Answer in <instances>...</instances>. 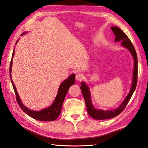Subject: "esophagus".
Returning a JSON list of instances; mask_svg holds the SVG:
<instances>
[{"instance_id":"1","label":"esophagus","mask_w":148,"mask_h":148,"mask_svg":"<svg viewBox=\"0 0 148 148\" xmlns=\"http://www.w3.org/2000/svg\"><path fill=\"white\" fill-rule=\"evenodd\" d=\"M83 78V75L82 73H79L76 75V79L78 80V81H80V80H82Z\"/></svg>"}]
</instances>
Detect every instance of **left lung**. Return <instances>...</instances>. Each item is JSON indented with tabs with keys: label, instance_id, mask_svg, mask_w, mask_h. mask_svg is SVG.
<instances>
[{
	"label": "left lung",
	"instance_id": "8db88e82",
	"mask_svg": "<svg viewBox=\"0 0 148 148\" xmlns=\"http://www.w3.org/2000/svg\"><path fill=\"white\" fill-rule=\"evenodd\" d=\"M111 29L112 30L115 36V42L120 41L122 42L121 45L128 49V51L130 52L132 55L133 57L134 60V69L133 73V82L130 91L127 96L125 98V100L122 102L121 105L118 107L117 109L115 110H97L93 107L91 100V94L89 91V87L84 82H82L80 86L81 91L84 97V99L86 103V106L87 107V111L89 115L92 118L96 120H105L114 118L116 116L119 115L125 109V107L127 106L128 103L130 99L132 96L135 91L136 84H137V79H138V58L136 52L132 42L128 38L127 34L123 31L120 29L117 26H112L111 27Z\"/></svg>",
	"mask_w": 148,
	"mask_h": 148
}]
</instances>
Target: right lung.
<instances>
[{"mask_svg":"<svg viewBox=\"0 0 148 148\" xmlns=\"http://www.w3.org/2000/svg\"><path fill=\"white\" fill-rule=\"evenodd\" d=\"M25 33H22L21 35H23ZM17 42L18 41H16L15 44H16ZM14 52H15V51L13 50L12 58H13V56H14ZM12 59L10 64V78H11V71H12ZM75 74H72L68 78L66 79L64 82H62L60 85L57 96L56 97L54 101L53 102L52 104L50 107H49L48 108L42 109L40 111L31 110L22 104V102L20 100V98L18 96V94L17 92L16 88L14 84L13 83V81L12 80V78H11V82L12 83L13 88L14 89L18 104L22 110H23L24 112H25L26 114L30 116L31 117L33 118L34 119L39 120V121H46V122H48V121L55 120L60 115L62 104H63V102L65 99V97L66 96L67 91H68L69 89L70 88V87L71 86V85H73L75 83Z\"/></svg>","mask_w":148,"mask_h":148,"instance_id":"add662e5","label":"right lung"}]
</instances>
